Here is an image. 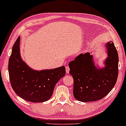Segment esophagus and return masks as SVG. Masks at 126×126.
<instances>
[{
  "instance_id": "obj_1",
  "label": "esophagus",
  "mask_w": 126,
  "mask_h": 126,
  "mask_svg": "<svg viewBox=\"0 0 126 126\" xmlns=\"http://www.w3.org/2000/svg\"><path fill=\"white\" fill-rule=\"evenodd\" d=\"M69 71H70V69H69V67H68V66L66 67V73H67V74H69Z\"/></svg>"
}]
</instances>
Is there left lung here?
Segmentation results:
<instances>
[{
	"label": "left lung",
	"instance_id": "left-lung-1",
	"mask_svg": "<svg viewBox=\"0 0 126 126\" xmlns=\"http://www.w3.org/2000/svg\"><path fill=\"white\" fill-rule=\"evenodd\" d=\"M108 57L105 66L97 68L89 53L80 54L69 63L73 78V96L82 102H92L105 97L117 80L118 56L113 42L106 44Z\"/></svg>",
	"mask_w": 126,
	"mask_h": 126
}]
</instances>
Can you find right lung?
I'll list each match as a JSON object with an SVG mask.
<instances>
[{
  "label": "right lung",
  "instance_id": "right-lung-1",
  "mask_svg": "<svg viewBox=\"0 0 126 126\" xmlns=\"http://www.w3.org/2000/svg\"><path fill=\"white\" fill-rule=\"evenodd\" d=\"M20 37L13 46L8 70L11 86L19 97L32 102L48 100L55 85L66 74L64 66L38 71L31 69L20 55Z\"/></svg>",
  "mask_w": 126,
  "mask_h": 126
}]
</instances>
